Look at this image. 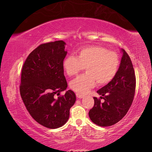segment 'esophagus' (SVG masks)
<instances>
[{
    "instance_id": "34e87169",
    "label": "esophagus",
    "mask_w": 152,
    "mask_h": 152,
    "mask_svg": "<svg viewBox=\"0 0 152 152\" xmlns=\"http://www.w3.org/2000/svg\"><path fill=\"white\" fill-rule=\"evenodd\" d=\"M76 97L78 98V99H82V98L84 96V94H79V93H76Z\"/></svg>"
}]
</instances>
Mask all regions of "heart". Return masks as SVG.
<instances>
[{"mask_svg": "<svg viewBox=\"0 0 152 152\" xmlns=\"http://www.w3.org/2000/svg\"><path fill=\"white\" fill-rule=\"evenodd\" d=\"M63 68L68 76H74L85 67L86 73L70 82V88L79 93H86L96 82L104 85L114 78L119 66V56L101 46L83 48L77 52L76 58L68 56L63 61Z\"/></svg>", "mask_w": 152, "mask_h": 152, "instance_id": "1", "label": "heart"}]
</instances>
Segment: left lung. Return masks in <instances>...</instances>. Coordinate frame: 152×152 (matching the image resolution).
Returning <instances> with one entry per match:
<instances>
[{"instance_id": "obj_1", "label": "left lung", "mask_w": 152, "mask_h": 152, "mask_svg": "<svg viewBox=\"0 0 152 152\" xmlns=\"http://www.w3.org/2000/svg\"><path fill=\"white\" fill-rule=\"evenodd\" d=\"M123 56L116 75L111 81L97 91L101 99L94 97V104L88 113L94 124L109 127L119 122L129 109L134 98L136 79L132 60L121 49Z\"/></svg>"}]
</instances>
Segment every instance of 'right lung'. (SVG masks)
I'll list each match as a JSON object with an SVG mask.
<instances>
[{"label": "right lung", "instance_id": "right-lung-1", "mask_svg": "<svg viewBox=\"0 0 152 152\" xmlns=\"http://www.w3.org/2000/svg\"><path fill=\"white\" fill-rule=\"evenodd\" d=\"M65 45L61 40L41 44L28 56L21 71L20 94L26 109L38 123L50 129L65 124L76 101L71 90L60 96L68 86L62 66Z\"/></svg>", "mask_w": 152, "mask_h": 152}]
</instances>
